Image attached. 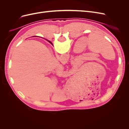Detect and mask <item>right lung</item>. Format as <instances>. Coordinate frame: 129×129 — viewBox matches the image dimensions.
Listing matches in <instances>:
<instances>
[{"label":"right lung","instance_id":"add662e5","mask_svg":"<svg viewBox=\"0 0 129 129\" xmlns=\"http://www.w3.org/2000/svg\"><path fill=\"white\" fill-rule=\"evenodd\" d=\"M49 42H50V43H51V42H50V41H48Z\"/></svg>","mask_w":129,"mask_h":129}]
</instances>
